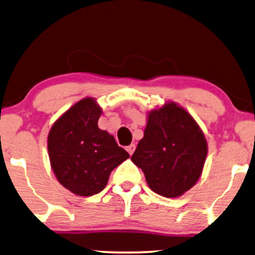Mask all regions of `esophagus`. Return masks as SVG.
<instances>
[{
    "label": "esophagus",
    "mask_w": 255,
    "mask_h": 255,
    "mask_svg": "<svg viewBox=\"0 0 255 255\" xmlns=\"http://www.w3.org/2000/svg\"><path fill=\"white\" fill-rule=\"evenodd\" d=\"M134 150H135V144H130V146L127 147V151L129 153V155H131V154L134 153Z\"/></svg>",
    "instance_id": "34e87169"
}]
</instances>
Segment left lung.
Wrapping results in <instances>:
<instances>
[{
  "instance_id": "obj_1",
  "label": "left lung",
  "mask_w": 255,
  "mask_h": 255,
  "mask_svg": "<svg viewBox=\"0 0 255 255\" xmlns=\"http://www.w3.org/2000/svg\"><path fill=\"white\" fill-rule=\"evenodd\" d=\"M207 155L205 135L194 119L174 102L148 114L143 137L131 155L149 188L176 198L198 181Z\"/></svg>"
}]
</instances>
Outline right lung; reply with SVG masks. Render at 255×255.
Listing matches in <instances>:
<instances>
[{
  "mask_svg": "<svg viewBox=\"0 0 255 255\" xmlns=\"http://www.w3.org/2000/svg\"><path fill=\"white\" fill-rule=\"evenodd\" d=\"M101 108L94 99H83L53 125L48 135L50 165L59 182L74 194H98L112 170L129 154L113 135L101 130Z\"/></svg>",
  "mask_w": 255,
  "mask_h": 255,
  "instance_id": "1",
  "label": "right lung"
}]
</instances>
